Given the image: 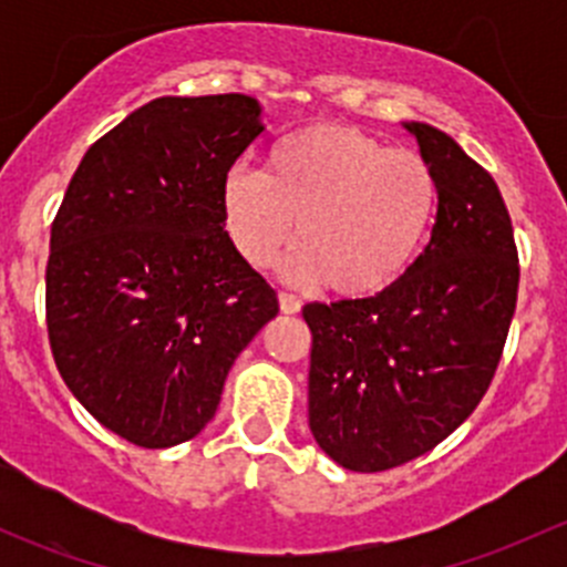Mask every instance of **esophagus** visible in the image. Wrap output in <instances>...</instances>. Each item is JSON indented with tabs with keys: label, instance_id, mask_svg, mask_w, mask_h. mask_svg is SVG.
Wrapping results in <instances>:
<instances>
[{
	"label": "esophagus",
	"instance_id": "34e87169",
	"mask_svg": "<svg viewBox=\"0 0 567 567\" xmlns=\"http://www.w3.org/2000/svg\"><path fill=\"white\" fill-rule=\"evenodd\" d=\"M279 310H282L285 316H296V312L301 310V301L296 299L293 293H279Z\"/></svg>",
	"mask_w": 567,
	"mask_h": 567
}]
</instances>
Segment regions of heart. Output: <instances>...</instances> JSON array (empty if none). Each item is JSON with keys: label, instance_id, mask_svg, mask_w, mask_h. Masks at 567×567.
Listing matches in <instances>:
<instances>
[{"label": "heart", "instance_id": "b5f03b06", "mask_svg": "<svg viewBox=\"0 0 567 567\" xmlns=\"http://www.w3.org/2000/svg\"><path fill=\"white\" fill-rule=\"evenodd\" d=\"M439 197L436 173L420 153L323 123L279 142L266 173L233 167L221 183V216L249 266H271L296 230L285 274L364 299L409 271L431 236Z\"/></svg>", "mask_w": 567, "mask_h": 567}]
</instances>
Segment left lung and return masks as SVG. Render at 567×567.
<instances>
[{
    "label": "left lung",
    "mask_w": 567,
    "mask_h": 567,
    "mask_svg": "<svg viewBox=\"0 0 567 567\" xmlns=\"http://www.w3.org/2000/svg\"><path fill=\"white\" fill-rule=\"evenodd\" d=\"M439 181L425 251L368 299L307 305L310 431L351 472L431 453L477 409L518 299V249L499 186L458 142L405 123Z\"/></svg>",
    "instance_id": "left-lung-1"
}]
</instances>
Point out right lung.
<instances>
[{
  "instance_id": "add662e5",
  "label": "right lung",
  "mask_w": 567,
  "mask_h": 567,
  "mask_svg": "<svg viewBox=\"0 0 567 567\" xmlns=\"http://www.w3.org/2000/svg\"><path fill=\"white\" fill-rule=\"evenodd\" d=\"M262 134L249 95L156 99L101 136L51 225L45 326L73 398L145 450L197 436L279 312L238 255L221 183Z\"/></svg>"
}]
</instances>
